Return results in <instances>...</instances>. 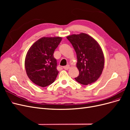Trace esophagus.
<instances>
[{
	"mask_svg": "<svg viewBox=\"0 0 130 130\" xmlns=\"http://www.w3.org/2000/svg\"><path fill=\"white\" fill-rule=\"evenodd\" d=\"M63 68V69L65 70H68L69 68V65H67L66 66H64Z\"/></svg>",
	"mask_w": 130,
	"mask_h": 130,
	"instance_id": "34e87169",
	"label": "esophagus"
}]
</instances>
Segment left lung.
Listing matches in <instances>:
<instances>
[{
  "mask_svg": "<svg viewBox=\"0 0 130 130\" xmlns=\"http://www.w3.org/2000/svg\"><path fill=\"white\" fill-rule=\"evenodd\" d=\"M75 50L76 67L79 75L75 79L84 85L95 82L100 76L104 67V56L100 45L85 33L67 37Z\"/></svg>",
  "mask_w": 130,
  "mask_h": 130,
  "instance_id": "obj_1",
  "label": "left lung"
}]
</instances>
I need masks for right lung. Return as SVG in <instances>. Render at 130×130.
<instances>
[{"mask_svg": "<svg viewBox=\"0 0 130 130\" xmlns=\"http://www.w3.org/2000/svg\"><path fill=\"white\" fill-rule=\"evenodd\" d=\"M62 37H43L35 42L27 52L25 68L27 76L35 84L46 87L55 80L58 71L54 51Z\"/></svg>", "mask_w": 130, "mask_h": 130, "instance_id": "add662e5", "label": "right lung"}]
</instances>
